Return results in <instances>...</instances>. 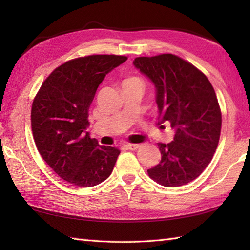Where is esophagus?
<instances>
[{"label": "esophagus", "mask_w": 250, "mask_h": 250, "mask_svg": "<svg viewBox=\"0 0 250 250\" xmlns=\"http://www.w3.org/2000/svg\"><path fill=\"white\" fill-rule=\"evenodd\" d=\"M125 147L128 148V149H130V150H136L137 148L140 147V145H137V144H126Z\"/></svg>", "instance_id": "34e87169"}]
</instances>
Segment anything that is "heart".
Masks as SVG:
<instances>
[{
  "instance_id": "heart-1",
  "label": "heart",
  "mask_w": 250,
  "mask_h": 250,
  "mask_svg": "<svg viewBox=\"0 0 250 250\" xmlns=\"http://www.w3.org/2000/svg\"><path fill=\"white\" fill-rule=\"evenodd\" d=\"M134 82H137V83H142L139 78H136V77H132V78H129V79H126V81L125 82V83H134Z\"/></svg>"
}]
</instances>
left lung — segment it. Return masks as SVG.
Returning <instances> with one entry per match:
<instances>
[{"label": "left lung", "instance_id": "obj_1", "mask_svg": "<svg viewBox=\"0 0 250 250\" xmlns=\"http://www.w3.org/2000/svg\"><path fill=\"white\" fill-rule=\"evenodd\" d=\"M134 66L156 88L158 125L168 122L174 141L159 143L161 161L148 175L164 187L192 182L213 159L221 131V111L208 79L191 63L172 54L139 57Z\"/></svg>", "mask_w": 250, "mask_h": 250}]
</instances>
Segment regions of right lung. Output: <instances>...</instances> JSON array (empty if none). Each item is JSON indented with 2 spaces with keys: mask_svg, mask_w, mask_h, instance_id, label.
Segmentation results:
<instances>
[{
  "mask_svg": "<svg viewBox=\"0 0 250 250\" xmlns=\"http://www.w3.org/2000/svg\"><path fill=\"white\" fill-rule=\"evenodd\" d=\"M126 59L92 55L67 61L46 78L34 98L31 125L37 150L74 186L93 187L113 172L120 150L89 136L88 111L106 74Z\"/></svg>",
  "mask_w": 250,
  "mask_h": 250,
  "instance_id": "right-lung-1",
  "label": "right lung"
}]
</instances>
